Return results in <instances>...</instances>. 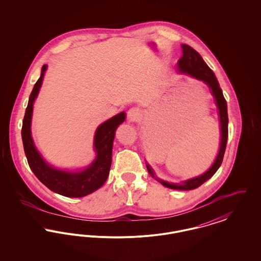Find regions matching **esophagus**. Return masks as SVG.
Segmentation results:
<instances>
[{
  "label": "esophagus",
  "instance_id": "1",
  "mask_svg": "<svg viewBox=\"0 0 261 261\" xmlns=\"http://www.w3.org/2000/svg\"><path fill=\"white\" fill-rule=\"evenodd\" d=\"M140 116H141L140 111L136 108H132L127 112V118L130 121H137L140 118Z\"/></svg>",
  "mask_w": 261,
  "mask_h": 261
}]
</instances>
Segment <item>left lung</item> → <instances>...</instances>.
I'll return each mask as SVG.
<instances>
[{
    "label": "left lung",
    "mask_w": 261,
    "mask_h": 261,
    "mask_svg": "<svg viewBox=\"0 0 261 261\" xmlns=\"http://www.w3.org/2000/svg\"><path fill=\"white\" fill-rule=\"evenodd\" d=\"M182 50L183 55L181 59L178 61L177 67L178 71L181 73L189 74L199 81L204 82L210 89L213 97L215 98L216 106L218 108V114H219V120H220V127H221V143H220V149L218 151V154L216 156V160L214 163L211 165V168L198 177L192 178L186 180L181 183H168L166 181L161 180L159 178H155L154 172L151 169V167L147 163V169L154 179H156L159 182H161L164 187H167L169 189L174 190H181V191H189L194 190L196 188L202 185L205 181H207L211 178L214 173L218 170L220 167L222 161H223L224 153L227 145L228 140V112H227V103L226 99L224 98L222 90L219 86V83L213 73V71L208 67V65L202 60L199 53L194 50L189 45L182 44Z\"/></svg>",
    "instance_id": "8db88e82"
}]
</instances>
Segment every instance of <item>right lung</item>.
<instances>
[{
    "label": "right lung",
    "mask_w": 261,
    "mask_h": 261,
    "mask_svg": "<svg viewBox=\"0 0 261 261\" xmlns=\"http://www.w3.org/2000/svg\"><path fill=\"white\" fill-rule=\"evenodd\" d=\"M46 69L47 64H44L41 76L29 97L25 112L21 129L25 155L33 173L50 191L68 198L85 197L102 186L109 177L115 131L124 122L125 112L114 115L97 128L94 138V149L97 156L87 167L77 171H66L53 167L42 158L31 136L33 103L37 98Z\"/></svg>",
    "instance_id": "add662e5"
}]
</instances>
